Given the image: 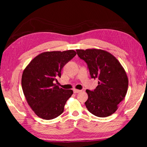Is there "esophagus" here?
Segmentation results:
<instances>
[{
	"label": "esophagus",
	"mask_w": 147,
	"mask_h": 147,
	"mask_svg": "<svg viewBox=\"0 0 147 147\" xmlns=\"http://www.w3.org/2000/svg\"><path fill=\"white\" fill-rule=\"evenodd\" d=\"M73 91L74 93H79V92H80L81 90H79V89H74Z\"/></svg>",
	"instance_id": "1"
}]
</instances>
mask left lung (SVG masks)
<instances>
[{
    "label": "left lung",
    "instance_id": "8db88e82",
    "mask_svg": "<svg viewBox=\"0 0 147 147\" xmlns=\"http://www.w3.org/2000/svg\"><path fill=\"white\" fill-rule=\"evenodd\" d=\"M76 53L88 65L91 78L98 80L94 91L87 89L85 102L89 112L99 117L112 115L128 91L126 71L115 56L102 49H77Z\"/></svg>",
    "mask_w": 147,
    "mask_h": 147
}]
</instances>
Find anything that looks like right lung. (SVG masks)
I'll return each instance as SVG.
<instances>
[{"instance_id": "add662e5", "label": "right lung", "mask_w": 147, "mask_h": 147, "mask_svg": "<svg viewBox=\"0 0 147 147\" xmlns=\"http://www.w3.org/2000/svg\"><path fill=\"white\" fill-rule=\"evenodd\" d=\"M74 50L44 52L35 57L24 69L21 85L27 103L39 117L51 120L63 112L73 93L54 84L62 68L75 56Z\"/></svg>"}]
</instances>
